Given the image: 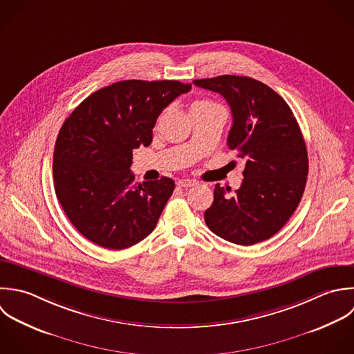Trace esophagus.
<instances>
[{"mask_svg":"<svg viewBox=\"0 0 354 354\" xmlns=\"http://www.w3.org/2000/svg\"><path fill=\"white\" fill-rule=\"evenodd\" d=\"M176 185H178L179 187H192V186L197 185V182L193 180V179H180V180L176 182Z\"/></svg>","mask_w":354,"mask_h":354,"instance_id":"obj_1","label":"esophagus"}]
</instances>
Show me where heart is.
Wrapping results in <instances>:
<instances>
[{"instance_id":"heart-1","label":"heart","mask_w":354,"mask_h":354,"mask_svg":"<svg viewBox=\"0 0 354 354\" xmlns=\"http://www.w3.org/2000/svg\"><path fill=\"white\" fill-rule=\"evenodd\" d=\"M205 107H221V106L211 100H197L192 106V109H205Z\"/></svg>"}]
</instances>
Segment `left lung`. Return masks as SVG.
Listing matches in <instances>:
<instances>
[{"instance_id": "obj_1", "label": "left lung", "mask_w": 354, "mask_h": 354, "mask_svg": "<svg viewBox=\"0 0 354 354\" xmlns=\"http://www.w3.org/2000/svg\"><path fill=\"white\" fill-rule=\"evenodd\" d=\"M193 82L226 99L233 115L227 146L245 161L240 189L230 193L215 186L205 223L239 245L265 241L287 223L305 192L309 160L299 124L277 92L251 77L225 74Z\"/></svg>"}]
</instances>
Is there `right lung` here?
<instances>
[{
	"mask_svg": "<svg viewBox=\"0 0 354 354\" xmlns=\"http://www.w3.org/2000/svg\"><path fill=\"white\" fill-rule=\"evenodd\" d=\"M190 89L174 80L114 82L89 95L63 122L53 151L55 192L85 239L124 250L154 230L175 183L164 176L136 186L132 151L151 143L161 111Z\"/></svg>",
	"mask_w": 354,
	"mask_h": 354,
	"instance_id": "1",
	"label": "right lung"
}]
</instances>
